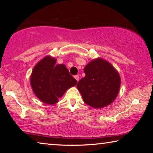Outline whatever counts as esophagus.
Segmentation results:
<instances>
[{
    "mask_svg": "<svg viewBox=\"0 0 153 153\" xmlns=\"http://www.w3.org/2000/svg\"><path fill=\"white\" fill-rule=\"evenodd\" d=\"M74 78L77 81H79V75H75Z\"/></svg>",
    "mask_w": 153,
    "mask_h": 153,
    "instance_id": "1",
    "label": "esophagus"
}]
</instances>
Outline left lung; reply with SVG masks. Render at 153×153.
Returning <instances> with one entry per match:
<instances>
[{
    "label": "left lung",
    "instance_id": "8db88e82",
    "mask_svg": "<svg viewBox=\"0 0 153 153\" xmlns=\"http://www.w3.org/2000/svg\"><path fill=\"white\" fill-rule=\"evenodd\" d=\"M85 76L77 83V88L88 105L102 108L114 102L118 95L120 78L118 72L102 58L92 60L84 68Z\"/></svg>",
    "mask_w": 153,
    "mask_h": 153
}]
</instances>
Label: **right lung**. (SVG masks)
<instances>
[{
	"mask_svg": "<svg viewBox=\"0 0 153 153\" xmlns=\"http://www.w3.org/2000/svg\"><path fill=\"white\" fill-rule=\"evenodd\" d=\"M56 62L54 58L47 56L35 66L30 76V84L35 95L47 104L58 102V98L77 83L65 65H56Z\"/></svg>",
	"mask_w": 153,
	"mask_h": 153,
	"instance_id": "right-lung-1",
	"label": "right lung"
}]
</instances>
